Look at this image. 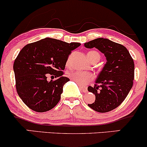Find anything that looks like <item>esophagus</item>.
<instances>
[{"instance_id":"34e87169","label":"esophagus","mask_w":147,"mask_h":147,"mask_svg":"<svg viewBox=\"0 0 147 147\" xmlns=\"http://www.w3.org/2000/svg\"><path fill=\"white\" fill-rule=\"evenodd\" d=\"M79 88H80V90L82 91H83L84 92H86L88 91V89H87V87H84V86H79Z\"/></svg>"}]
</instances>
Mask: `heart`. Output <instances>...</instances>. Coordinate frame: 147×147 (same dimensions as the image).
Listing matches in <instances>:
<instances>
[{"mask_svg": "<svg viewBox=\"0 0 147 147\" xmlns=\"http://www.w3.org/2000/svg\"><path fill=\"white\" fill-rule=\"evenodd\" d=\"M97 56L99 57V58H100L99 54L95 51H90L88 53V57L90 61ZM68 64L69 63L68 62L67 65H68ZM69 76L79 86H86L88 84L90 83L91 81L94 79L93 74L92 72L87 71L72 72L69 74Z\"/></svg>", "mask_w": 147, "mask_h": 147, "instance_id": "1", "label": "heart"}]
</instances>
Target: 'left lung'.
I'll use <instances>...</instances> for the list:
<instances>
[{"mask_svg":"<svg viewBox=\"0 0 147 147\" xmlns=\"http://www.w3.org/2000/svg\"><path fill=\"white\" fill-rule=\"evenodd\" d=\"M86 48H95L103 53L106 63L88 90L95 95V101L88 104L99 113L113 110L125 99L133 86L134 62L124 45L108 38H98L84 43Z\"/></svg>","mask_w":147,"mask_h":147,"instance_id":"8db88e82","label":"left lung"}]
</instances>
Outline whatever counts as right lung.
Listing matches in <instances>:
<instances>
[{
  "instance_id": "1",
  "label": "right lung",
  "mask_w": 147,
  "mask_h": 147,
  "mask_svg": "<svg viewBox=\"0 0 147 147\" xmlns=\"http://www.w3.org/2000/svg\"><path fill=\"white\" fill-rule=\"evenodd\" d=\"M80 43L43 38L23 47L14 63L18 95L32 110L43 113L58 104L64 84L70 81L63 70L68 56ZM50 74L57 79L48 82Z\"/></svg>"
}]
</instances>
